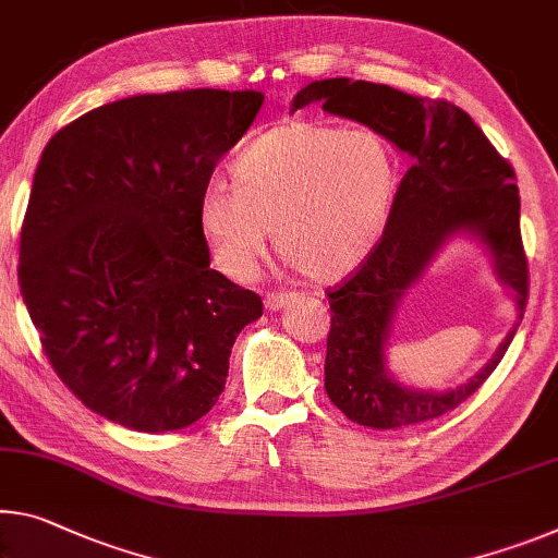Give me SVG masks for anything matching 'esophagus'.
I'll list each match as a JSON object with an SVG mask.
<instances>
[{
	"instance_id": "obj_1",
	"label": "esophagus",
	"mask_w": 558,
	"mask_h": 558,
	"mask_svg": "<svg viewBox=\"0 0 558 558\" xmlns=\"http://www.w3.org/2000/svg\"><path fill=\"white\" fill-rule=\"evenodd\" d=\"M298 298V293H268L265 295V307H268V311H282V307H288L290 303H293V300Z\"/></svg>"
}]
</instances>
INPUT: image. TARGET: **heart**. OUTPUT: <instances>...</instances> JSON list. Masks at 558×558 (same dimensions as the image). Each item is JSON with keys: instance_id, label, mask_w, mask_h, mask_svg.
<instances>
[{"instance_id": "b5f03b06", "label": "heart", "mask_w": 558, "mask_h": 558, "mask_svg": "<svg viewBox=\"0 0 558 558\" xmlns=\"http://www.w3.org/2000/svg\"><path fill=\"white\" fill-rule=\"evenodd\" d=\"M400 189L390 141L369 126L286 121L231 163V185L198 198V228L233 278H251L272 231L276 251L311 280H338L375 251Z\"/></svg>"}]
</instances>
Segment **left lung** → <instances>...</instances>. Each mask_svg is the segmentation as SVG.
<instances>
[{"instance_id":"1","label":"left lung","mask_w":558,"mask_h":558,"mask_svg":"<svg viewBox=\"0 0 558 558\" xmlns=\"http://www.w3.org/2000/svg\"><path fill=\"white\" fill-rule=\"evenodd\" d=\"M320 101L332 117L375 129L412 158L397 189L390 223L373 253L330 290L325 392L344 417L373 429H397L441 417L480 390L514 340L526 311L529 268L519 231V189L472 117L385 84L323 78L300 88L293 111ZM476 236L495 271L515 293L518 325L495 357L452 391H414L386 373L384 348L396 305L434 255L457 234Z\"/></svg>"}]
</instances>
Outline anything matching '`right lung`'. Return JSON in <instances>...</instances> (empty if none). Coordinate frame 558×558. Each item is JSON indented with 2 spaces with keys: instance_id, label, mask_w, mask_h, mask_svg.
Here are the masks:
<instances>
[{
  "instance_id": "1",
  "label": "right lung",
  "mask_w": 558,
  "mask_h": 558,
  "mask_svg": "<svg viewBox=\"0 0 558 558\" xmlns=\"http://www.w3.org/2000/svg\"><path fill=\"white\" fill-rule=\"evenodd\" d=\"M260 92L189 88L104 104L41 151L20 288L41 348L88 410L173 432L218 402L260 295L210 268L198 198Z\"/></svg>"
}]
</instances>
